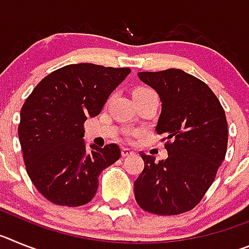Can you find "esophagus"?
<instances>
[{
  "label": "esophagus",
  "mask_w": 249,
  "mask_h": 249,
  "mask_svg": "<svg viewBox=\"0 0 249 249\" xmlns=\"http://www.w3.org/2000/svg\"><path fill=\"white\" fill-rule=\"evenodd\" d=\"M133 153H135V152L129 148H124V147H123V148L121 149V155H122V157H128V156L133 155Z\"/></svg>",
  "instance_id": "obj_1"
}]
</instances>
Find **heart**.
I'll return each instance as SVG.
<instances>
[{"label": "heart", "instance_id": "1", "mask_svg": "<svg viewBox=\"0 0 249 249\" xmlns=\"http://www.w3.org/2000/svg\"><path fill=\"white\" fill-rule=\"evenodd\" d=\"M137 91L138 92H153V91H151V89H138Z\"/></svg>", "mask_w": 249, "mask_h": 249}]
</instances>
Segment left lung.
Listing matches in <instances>:
<instances>
[{
    "label": "left lung",
    "instance_id": "1",
    "mask_svg": "<svg viewBox=\"0 0 249 249\" xmlns=\"http://www.w3.org/2000/svg\"><path fill=\"white\" fill-rule=\"evenodd\" d=\"M138 78L162 102L156 132L166 136L168 157L157 163L152 156L141 155L144 168L135 181L136 201L155 214L188 212L212 186L224 160L226 113L212 89L182 70L140 72Z\"/></svg>",
    "mask_w": 249,
    "mask_h": 249
}]
</instances>
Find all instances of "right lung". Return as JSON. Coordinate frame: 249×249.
<instances>
[{
	"label": "right lung",
	"mask_w": 249,
	"mask_h": 249,
	"mask_svg": "<svg viewBox=\"0 0 249 249\" xmlns=\"http://www.w3.org/2000/svg\"><path fill=\"white\" fill-rule=\"evenodd\" d=\"M131 68L77 63L58 68L35 87L21 109L18 138L28 177L58 206L89 203L103 169L121 157L117 144L86 147L83 123L102 111Z\"/></svg>",
	"instance_id": "1"
}]
</instances>
